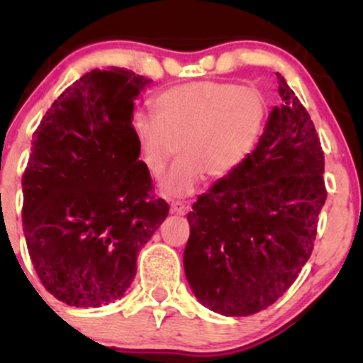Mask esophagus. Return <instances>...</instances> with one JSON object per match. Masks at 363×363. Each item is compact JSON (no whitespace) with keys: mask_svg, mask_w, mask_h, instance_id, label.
I'll return each mask as SVG.
<instances>
[{"mask_svg":"<svg viewBox=\"0 0 363 363\" xmlns=\"http://www.w3.org/2000/svg\"><path fill=\"white\" fill-rule=\"evenodd\" d=\"M170 211L176 215H186L189 211V205L181 201H170Z\"/></svg>","mask_w":363,"mask_h":363,"instance_id":"esophagus-1","label":"esophagus"}]
</instances>
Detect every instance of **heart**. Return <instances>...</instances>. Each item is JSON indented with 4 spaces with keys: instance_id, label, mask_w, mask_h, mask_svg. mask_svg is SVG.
Masks as SVG:
<instances>
[{
    "instance_id": "obj_1",
    "label": "heart",
    "mask_w": 363,
    "mask_h": 363,
    "mask_svg": "<svg viewBox=\"0 0 363 363\" xmlns=\"http://www.w3.org/2000/svg\"><path fill=\"white\" fill-rule=\"evenodd\" d=\"M153 120L133 118L138 160L152 179L165 177L170 194L193 193L203 177L220 181L239 169L256 148L269 116V101L256 83L201 80L162 91L152 101Z\"/></svg>"
}]
</instances>
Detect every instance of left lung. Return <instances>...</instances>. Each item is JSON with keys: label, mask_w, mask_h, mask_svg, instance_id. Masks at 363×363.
Segmentation results:
<instances>
[{"label": "left lung", "mask_w": 363, "mask_h": 363, "mask_svg": "<svg viewBox=\"0 0 363 363\" xmlns=\"http://www.w3.org/2000/svg\"><path fill=\"white\" fill-rule=\"evenodd\" d=\"M277 77L281 106L256 150L187 213L186 278L198 301L223 315L256 314L290 289L314 249L328 196L314 123Z\"/></svg>", "instance_id": "1"}]
</instances>
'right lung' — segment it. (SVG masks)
I'll use <instances>...</instances> for the list:
<instances>
[{
    "instance_id": "right-lung-1",
    "label": "right lung",
    "mask_w": 363,
    "mask_h": 363,
    "mask_svg": "<svg viewBox=\"0 0 363 363\" xmlns=\"http://www.w3.org/2000/svg\"><path fill=\"white\" fill-rule=\"evenodd\" d=\"M150 82L124 68L91 69L34 133L22 177L23 234L40 283L68 306L123 297L140 249L169 215L131 129L133 101Z\"/></svg>"
}]
</instances>
